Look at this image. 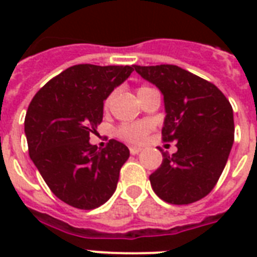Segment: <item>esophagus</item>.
Wrapping results in <instances>:
<instances>
[{"label": "esophagus", "mask_w": 257, "mask_h": 257, "mask_svg": "<svg viewBox=\"0 0 257 257\" xmlns=\"http://www.w3.org/2000/svg\"><path fill=\"white\" fill-rule=\"evenodd\" d=\"M129 151H131V153H132V155H139V153L143 151V148H141V147H131V148H129Z\"/></svg>", "instance_id": "obj_1"}]
</instances>
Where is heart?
I'll return each instance as SVG.
<instances>
[{
  "mask_svg": "<svg viewBox=\"0 0 257 257\" xmlns=\"http://www.w3.org/2000/svg\"><path fill=\"white\" fill-rule=\"evenodd\" d=\"M141 89L144 88H140L139 90H141ZM110 100H112V97H108L105 100V108H108L109 104H110ZM152 126V122L148 120L126 122V124H122L120 128L117 129V136L122 139V140L128 141V143H140L151 132Z\"/></svg>",
  "mask_w": 257,
  "mask_h": 257,
  "instance_id": "b5f03b06",
  "label": "heart"
}]
</instances>
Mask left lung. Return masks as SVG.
Instances as JSON below:
<instances>
[{"label": "left lung", "mask_w": 257, "mask_h": 257, "mask_svg": "<svg viewBox=\"0 0 257 257\" xmlns=\"http://www.w3.org/2000/svg\"><path fill=\"white\" fill-rule=\"evenodd\" d=\"M133 66L163 93V140L177 147L173 155L163 153L151 185L169 204L195 203L213 189L227 164L235 139L231 104L217 86L180 66Z\"/></svg>", "instance_id": "left-lung-1"}]
</instances>
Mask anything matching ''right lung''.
<instances>
[{"mask_svg": "<svg viewBox=\"0 0 257 257\" xmlns=\"http://www.w3.org/2000/svg\"><path fill=\"white\" fill-rule=\"evenodd\" d=\"M133 72L132 66H70L42 86L29 104L25 135L29 156L50 191L78 209H94L114 193L129 149L110 140L89 143L102 121L104 100Z\"/></svg>", "mask_w": 257, "mask_h": 257, "instance_id": "add662e5", "label": "right lung"}]
</instances>
